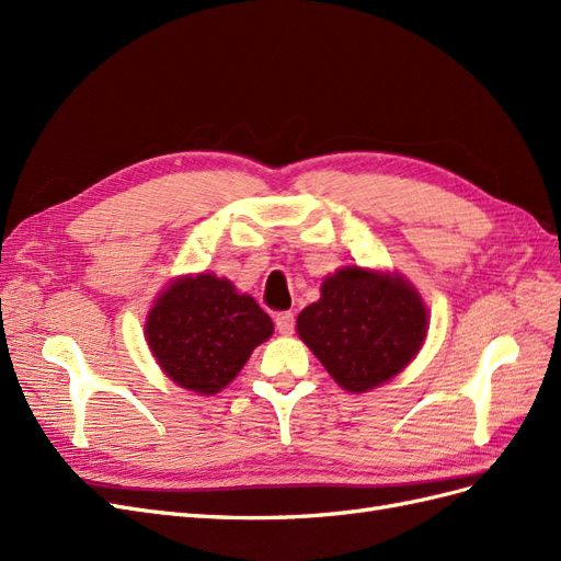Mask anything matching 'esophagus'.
<instances>
[{"label": "esophagus", "mask_w": 561, "mask_h": 561, "mask_svg": "<svg viewBox=\"0 0 561 561\" xmlns=\"http://www.w3.org/2000/svg\"><path fill=\"white\" fill-rule=\"evenodd\" d=\"M276 330L280 334H293L295 332V313L293 311H283L276 316Z\"/></svg>", "instance_id": "obj_1"}]
</instances>
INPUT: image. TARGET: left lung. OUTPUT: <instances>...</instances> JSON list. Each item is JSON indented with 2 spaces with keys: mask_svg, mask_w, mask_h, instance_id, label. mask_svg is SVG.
<instances>
[{
  "mask_svg": "<svg viewBox=\"0 0 561 561\" xmlns=\"http://www.w3.org/2000/svg\"><path fill=\"white\" fill-rule=\"evenodd\" d=\"M297 332L339 386L365 393L419 353L428 311L402 276L344 266L322 280L320 299L297 318Z\"/></svg>",
  "mask_w": 561,
  "mask_h": 561,
  "instance_id": "1",
  "label": "left lung"
}]
</instances>
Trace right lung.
<instances>
[{
    "label": "right lung",
    "instance_id": "obj_1",
    "mask_svg": "<svg viewBox=\"0 0 561 561\" xmlns=\"http://www.w3.org/2000/svg\"><path fill=\"white\" fill-rule=\"evenodd\" d=\"M274 322L250 295L213 274L182 276L157 297L145 336L157 363L178 386L215 396L233 381Z\"/></svg>",
    "mask_w": 561,
    "mask_h": 561
}]
</instances>
